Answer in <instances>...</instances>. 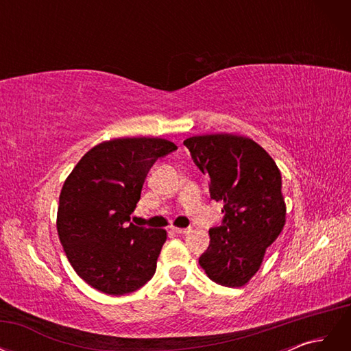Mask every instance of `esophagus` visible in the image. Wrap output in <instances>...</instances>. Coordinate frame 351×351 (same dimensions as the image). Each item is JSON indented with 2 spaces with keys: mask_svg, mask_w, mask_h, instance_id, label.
Here are the masks:
<instances>
[{
  "mask_svg": "<svg viewBox=\"0 0 351 351\" xmlns=\"http://www.w3.org/2000/svg\"><path fill=\"white\" fill-rule=\"evenodd\" d=\"M173 231L177 232V234H186V232L190 231V228H180V227H173Z\"/></svg>",
  "mask_w": 351,
  "mask_h": 351,
  "instance_id": "obj_1",
  "label": "esophagus"
}]
</instances>
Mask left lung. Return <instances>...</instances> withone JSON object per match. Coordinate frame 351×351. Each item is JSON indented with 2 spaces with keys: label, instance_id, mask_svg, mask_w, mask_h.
Instances as JSON below:
<instances>
[{
  "label": "left lung",
  "instance_id": "obj_1",
  "mask_svg": "<svg viewBox=\"0 0 351 351\" xmlns=\"http://www.w3.org/2000/svg\"><path fill=\"white\" fill-rule=\"evenodd\" d=\"M183 143L209 177L210 197L224 202L226 212L222 226L209 230V247L199 265L219 285H246L285 226L280 169L261 145L244 136L204 134Z\"/></svg>",
  "mask_w": 351,
  "mask_h": 351
}]
</instances>
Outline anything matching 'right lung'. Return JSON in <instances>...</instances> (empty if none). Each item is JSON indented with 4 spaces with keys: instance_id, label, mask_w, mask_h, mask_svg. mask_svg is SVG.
Segmentation results:
<instances>
[{
    "instance_id": "add662e5",
    "label": "right lung",
    "mask_w": 351,
    "mask_h": 351,
    "mask_svg": "<svg viewBox=\"0 0 351 351\" xmlns=\"http://www.w3.org/2000/svg\"><path fill=\"white\" fill-rule=\"evenodd\" d=\"M176 149L159 137H120L93 146L66 178L58 237L73 269L93 289L123 295L154 277L167 231L129 221L151 167Z\"/></svg>"
}]
</instances>
